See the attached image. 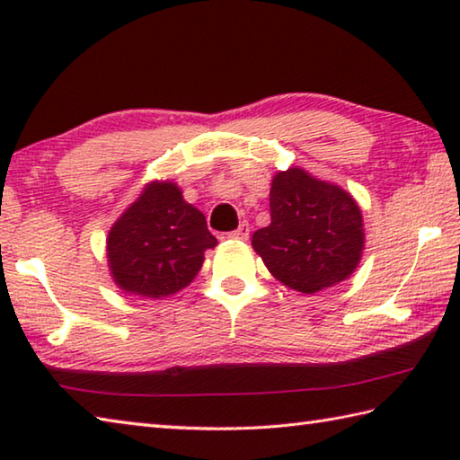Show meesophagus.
Instances as JSON below:
<instances>
[{
	"mask_svg": "<svg viewBox=\"0 0 460 460\" xmlns=\"http://www.w3.org/2000/svg\"><path fill=\"white\" fill-rule=\"evenodd\" d=\"M231 239H239V241H245L249 237V223L247 221H241L239 227L235 231L229 233Z\"/></svg>",
	"mask_w": 460,
	"mask_h": 460,
	"instance_id": "1",
	"label": "esophagus"
}]
</instances>
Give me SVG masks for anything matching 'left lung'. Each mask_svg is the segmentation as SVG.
<instances>
[{
  "label": "left lung",
  "instance_id": "1",
  "mask_svg": "<svg viewBox=\"0 0 460 460\" xmlns=\"http://www.w3.org/2000/svg\"><path fill=\"white\" fill-rule=\"evenodd\" d=\"M268 227L253 233V249L271 276L314 294L351 276L363 252V219L351 194L305 170L278 172L270 190Z\"/></svg>",
  "mask_w": 460,
  "mask_h": 460
}]
</instances>
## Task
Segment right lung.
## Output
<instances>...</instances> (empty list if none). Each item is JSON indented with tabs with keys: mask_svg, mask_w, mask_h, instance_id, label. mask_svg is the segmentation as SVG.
<instances>
[{
	"mask_svg": "<svg viewBox=\"0 0 460 460\" xmlns=\"http://www.w3.org/2000/svg\"><path fill=\"white\" fill-rule=\"evenodd\" d=\"M215 245L205 215L178 186L154 182L109 231L107 258L121 290L164 298L192 282L205 249Z\"/></svg>",
	"mask_w": 460,
	"mask_h": 460,
	"instance_id": "right-lung-1",
	"label": "right lung"
}]
</instances>
